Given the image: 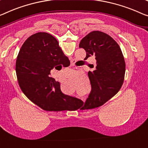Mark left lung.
I'll use <instances>...</instances> for the list:
<instances>
[{
  "label": "left lung",
  "mask_w": 148,
  "mask_h": 148,
  "mask_svg": "<svg viewBox=\"0 0 148 148\" xmlns=\"http://www.w3.org/2000/svg\"><path fill=\"white\" fill-rule=\"evenodd\" d=\"M79 47L86 50V58L95 56L96 64L88 72L91 92L79 108L92 109L103 105L122 87L124 80L125 64L118 43L108 34L100 31L91 32L82 39Z\"/></svg>",
  "instance_id": "8db88e82"
}]
</instances>
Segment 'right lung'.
Masks as SVG:
<instances>
[{"instance_id": "add662e5", "label": "right lung", "mask_w": 148, "mask_h": 148, "mask_svg": "<svg viewBox=\"0 0 148 148\" xmlns=\"http://www.w3.org/2000/svg\"><path fill=\"white\" fill-rule=\"evenodd\" d=\"M70 60L54 36L38 32L24 42L16 62L18 82L26 96L46 111L75 110L82 101L61 92L59 82L49 76L53 68L66 67Z\"/></svg>"}]
</instances>
